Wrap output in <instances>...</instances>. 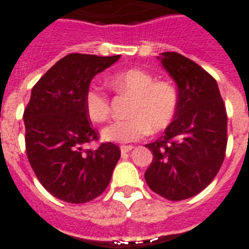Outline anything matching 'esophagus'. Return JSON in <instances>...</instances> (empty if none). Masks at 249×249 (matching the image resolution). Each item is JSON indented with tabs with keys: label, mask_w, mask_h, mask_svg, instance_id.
<instances>
[{
	"label": "esophagus",
	"mask_w": 249,
	"mask_h": 249,
	"mask_svg": "<svg viewBox=\"0 0 249 249\" xmlns=\"http://www.w3.org/2000/svg\"><path fill=\"white\" fill-rule=\"evenodd\" d=\"M131 150H133L132 145H122V146H121V153L122 154L129 153Z\"/></svg>",
	"instance_id": "obj_1"
}]
</instances>
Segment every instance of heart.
Returning a JSON list of instances; mask_svg holds the SVG:
<instances>
[{
  "label": "heart",
  "instance_id": "heart-1",
  "mask_svg": "<svg viewBox=\"0 0 249 249\" xmlns=\"http://www.w3.org/2000/svg\"><path fill=\"white\" fill-rule=\"evenodd\" d=\"M110 86L120 94L132 95L129 118L114 121L102 131L109 142H133L169 126L178 110L179 95L176 86L165 80H155L145 70L128 69L110 79ZM84 108L91 122L100 123L109 117V98L100 88L91 86L84 95Z\"/></svg>",
  "mask_w": 249,
  "mask_h": 249
}]
</instances>
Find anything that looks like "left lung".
<instances>
[{
    "mask_svg": "<svg viewBox=\"0 0 249 249\" xmlns=\"http://www.w3.org/2000/svg\"><path fill=\"white\" fill-rule=\"evenodd\" d=\"M158 59L176 81L179 104L164 136L145 145L153 153L145 180L155 194L180 201L200 194L220 169L227 110L216 80L192 59L177 52H164Z\"/></svg>",
    "mask_w": 249,
    "mask_h": 249,
    "instance_id": "obj_1",
    "label": "left lung"
}]
</instances>
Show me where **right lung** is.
Wrapping results in <instances>:
<instances>
[{
    "mask_svg": "<svg viewBox=\"0 0 249 249\" xmlns=\"http://www.w3.org/2000/svg\"><path fill=\"white\" fill-rule=\"evenodd\" d=\"M121 55L99 57L71 53L53 65L32 90L24 110L29 163L52 196L70 203L91 201L106 191L120 147L100 143L84 108V95L92 77L117 62Z\"/></svg>",
    "mask_w": 249,
    "mask_h": 249,
    "instance_id": "1",
    "label": "right lung"
}]
</instances>
